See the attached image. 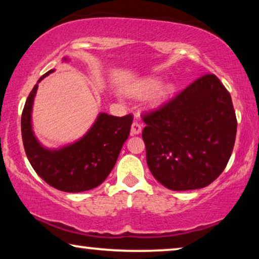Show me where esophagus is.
<instances>
[{
  "mask_svg": "<svg viewBox=\"0 0 259 259\" xmlns=\"http://www.w3.org/2000/svg\"><path fill=\"white\" fill-rule=\"evenodd\" d=\"M141 130H143V127L139 122L134 121L132 123V127H131V133L133 134V136H137V134H140L141 133Z\"/></svg>",
  "mask_w": 259,
  "mask_h": 259,
  "instance_id": "34e87169",
  "label": "esophagus"
}]
</instances>
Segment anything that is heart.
<instances>
[{"label": "heart", "mask_w": 259, "mask_h": 259, "mask_svg": "<svg viewBox=\"0 0 259 259\" xmlns=\"http://www.w3.org/2000/svg\"><path fill=\"white\" fill-rule=\"evenodd\" d=\"M175 91L172 83H162L158 79H147L138 84L134 90L131 91L134 97H145V95L152 93L148 99V104L152 107H159L171 98Z\"/></svg>", "instance_id": "obj_1"}]
</instances>
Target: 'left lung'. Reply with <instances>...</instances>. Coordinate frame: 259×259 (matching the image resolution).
<instances>
[{"instance_id":"left-lung-1","label":"left lung","mask_w":259,"mask_h":259,"mask_svg":"<svg viewBox=\"0 0 259 259\" xmlns=\"http://www.w3.org/2000/svg\"><path fill=\"white\" fill-rule=\"evenodd\" d=\"M148 168L172 191L205 187L224 171L237 133L231 95L213 74L144 115Z\"/></svg>"}]
</instances>
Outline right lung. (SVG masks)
<instances>
[{"mask_svg": "<svg viewBox=\"0 0 259 259\" xmlns=\"http://www.w3.org/2000/svg\"><path fill=\"white\" fill-rule=\"evenodd\" d=\"M67 61L65 56L62 62ZM53 72L55 69L40 77L24 105L21 118L24 151L35 172L48 185L63 192H83L100 185L111 173L130 136L133 116L119 118L101 112L80 139L58 148L45 147L33 131L31 112L38 82Z\"/></svg>", "mask_w": 259, "mask_h": 259, "instance_id": "right-lung-1", "label": "right lung"}]
</instances>
